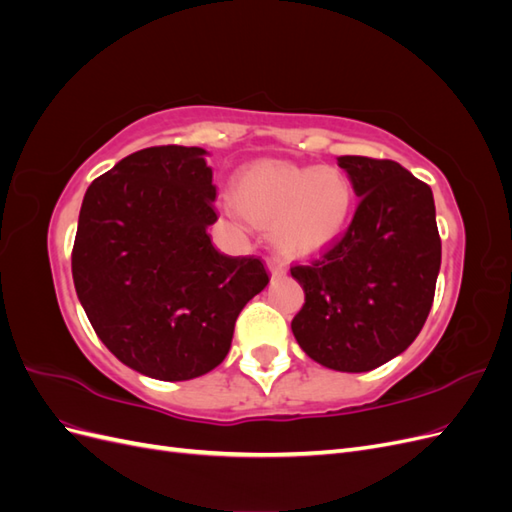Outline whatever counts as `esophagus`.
<instances>
[{
    "mask_svg": "<svg viewBox=\"0 0 512 512\" xmlns=\"http://www.w3.org/2000/svg\"><path fill=\"white\" fill-rule=\"evenodd\" d=\"M267 265H269V271H271L273 277H280V275L286 273V260L280 258V256H275V254L269 256L267 258Z\"/></svg>",
    "mask_w": 512,
    "mask_h": 512,
    "instance_id": "1",
    "label": "esophagus"
}]
</instances>
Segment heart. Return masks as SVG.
Here are the masks:
<instances>
[{
    "mask_svg": "<svg viewBox=\"0 0 512 512\" xmlns=\"http://www.w3.org/2000/svg\"><path fill=\"white\" fill-rule=\"evenodd\" d=\"M237 209L290 254H316L344 235L354 185L342 168L265 160L243 168L232 190Z\"/></svg>",
    "mask_w": 512,
    "mask_h": 512,
    "instance_id": "obj_1",
    "label": "heart"
}]
</instances>
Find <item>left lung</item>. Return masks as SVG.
<instances>
[{"instance_id":"obj_1","label":"left lung","mask_w":512,"mask_h":512,"mask_svg":"<svg viewBox=\"0 0 512 512\" xmlns=\"http://www.w3.org/2000/svg\"><path fill=\"white\" fill-rule=\"evenodd\" d=\"M361 196L346 232L290 267L305 303L292 318L303 352L335 371H371L421 333L436 294L442 241L431 188L393 160L337 158Z\"/></svg>"}]
</instances>
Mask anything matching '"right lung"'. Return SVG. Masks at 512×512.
<instances>
[{
	"instance_id": "1",
	"label": "right lung",
	"mask_w": 512,
	"mask_h": 512,
	"mask_svg": "<svg viewBox=\"0 0 512 512\" xmlns=\"http://www.w3.org/2000/svg\"><path fill=\"white\" fill-rule=\"evenodd\" d=\"M200 147L132 153L87 188L74 288L102 344L141 374L177 382L218 367L245 303L269 284L256 256H226Z\"/></svg>"
}]
</instances>
